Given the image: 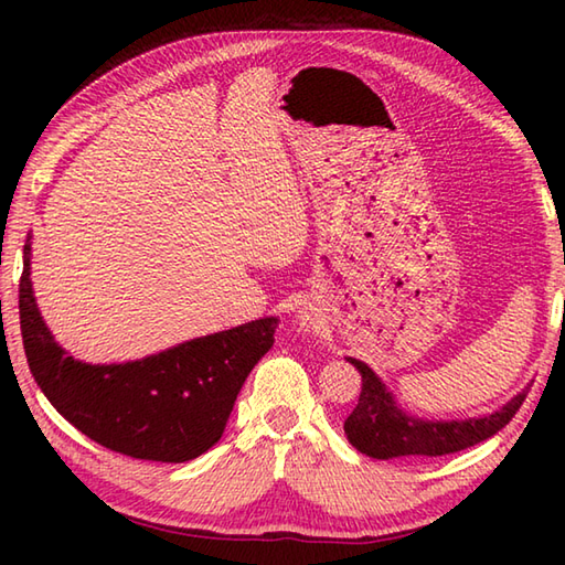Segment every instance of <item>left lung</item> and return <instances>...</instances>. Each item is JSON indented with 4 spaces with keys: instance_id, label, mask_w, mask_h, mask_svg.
Segmentation results:
<instances>
[{
    "instance_id": "obj_1",
    "label": "left lung",
    "mask_w": 565,
    "mask_h": 565,
    "mask_svg": "<svg viewBox=\"0 0 565 565\" xmlns=\"http://www.w3.org/2000/svg\"><path fill=\"white\" fill-rule=\"evenodd\" d=\"M362 374V393L352 415L344 419V435L354 449L371 459H395V456H444L486 441L518 415L526 393L522 391L502 411L463 419V423H425L401 413L393 395L379 376L359 359H347Z\"/></svg>"
}]
</instances>
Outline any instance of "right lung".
<instances>
[{
  "label": "right lung",
  "mask_w": 565,
  "mask_h": 565,
  "mask_svg": "<svg viewBox=\"0 0 565 565\" xmlns=\"http://www.w3.org/2000/svg\"><path fill=\"white\" fill-rule=\"evenodd\" d=\"M23 247L19 320L23 352L45 398L102 447L182 463L221 439L247 374L271 350L276 318L209 334L142 362L92 366L55 344L35 308Z\"/></svg>",
  "instance_id": "add662e5"
}]
</instances>
